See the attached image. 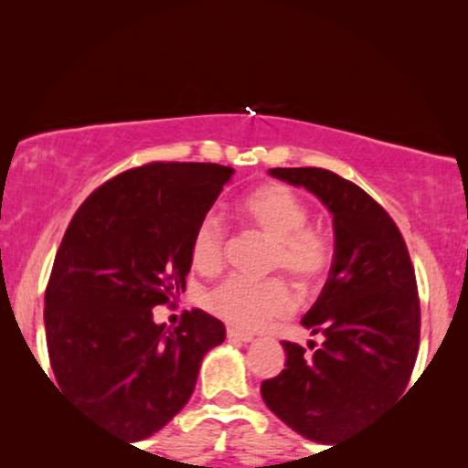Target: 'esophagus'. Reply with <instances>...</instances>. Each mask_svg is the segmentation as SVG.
<instances>
[{
	"mask_svg": "<svg viewBox=\"0 0 468 468\" xmlns=\"http://www.w3.org/2000/svg\"><path fill=\"white\" fill-rule=\"evenodd\" d=\"M228 338H232V341H242V343L253 341V336L249 335V332H240L236 328H228Z\"/></svg>",
	"mask_w": 468,
	"mask_h": 468,
	"instance_id": "obj_1",
	"label": "esophagus"
}]
</instances>
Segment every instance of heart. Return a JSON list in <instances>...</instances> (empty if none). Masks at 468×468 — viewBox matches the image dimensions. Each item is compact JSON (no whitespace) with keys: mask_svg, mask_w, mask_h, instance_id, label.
<instances>
[{"mask_svg":"<svg viewBox=\"0 0 468 468\" xmlns=\"http://www.w3.org/2000/svg\"><path fill=\"white\" fill-rule=\"evenodd\" d=\"M240 215L271 239L268 268L283 271L300 287L317 283L332 264L330 239L306 226L309 207L296 191L272 183L255 189L240 204ZM191 261L197 271L215 272L226 253V226L217 213H207L191 234ZM207 306L240 330H258L274 317L292 311L293 300L281 279L228 277L208 292Z\"/></svg>","mask_w":468,"mask_h":468,"instance_id":"b5f03b06","label":"heart"}]
</instances>
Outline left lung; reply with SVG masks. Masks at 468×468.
<instances>
[{
  "label": "left lung",
  "mask_w": 468,
  "mask_h": 468,
  "mask_svg": "<svg viewBox=\"0 0 468 468\" xmlns=\"http://www.w3.org/2000/svg\"><path fill=\"white\" fill-rule=\"evenodd\" d=\"M309 189L332 215L335 255L322 293L303 317L324 343L313 356L283 341L285 368L261 399L292 431L317 443L357 431L405 392L420 347V298L405 239L383 207L324 168H271Z\"/></svg>",
  "instance_id": "obj_1"
}]
</instances>
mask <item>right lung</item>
Listing matches in <instances>:
<instances>
[{
    "label": "right lung",
    "instance_id": "obj_1",
    "mask_svg": "<svg viewBox=\"0 0 468 468\" xmlns=\"http://www.w3.org/2000/svg\"><path fill=\"white\" fill-rule=\"evenodd\" d=\"M232 175L196 162L121 172L63 234L44 293L50 367L61 392L106 431L140 441L164 428L194 394L204 354L226 338L200 309L165 328L153 306L185 292L191 234Z\"/></svg>",
    "mask_w": 468,
    "mask_h": 468
}]
</instances>
